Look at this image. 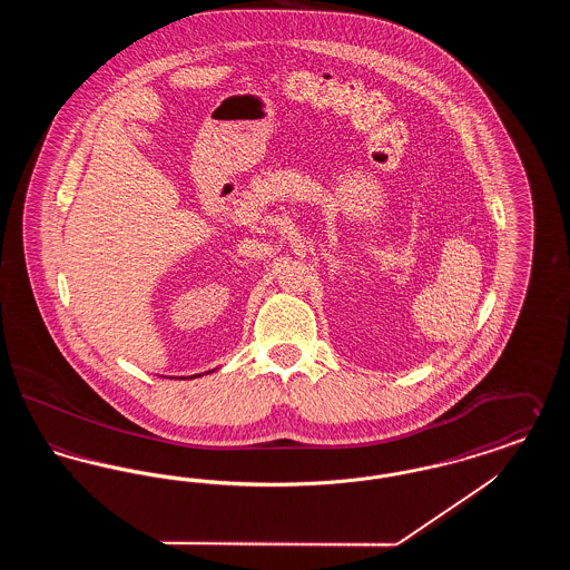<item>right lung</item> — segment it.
Listing matches in <instances>:
<instances>
[{"label": "right lung", "mask_w": 570, "mask_h": 570, "mask_svg": "<svg viewBox=\"0 0 570 570\" xmlns=\"http://www.w3.org/2000/svg\"><path fill=\"white\" fill-rule=\"evenodd\" d=\"M212 372H214V370H212ZM207 374H209V372H207ZM198 376H203V374H194L190 379H198ZM166 379H168V376H166Z\"/></svg>", "instance_id": "add662e5"}]
</instances>
